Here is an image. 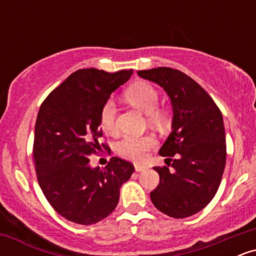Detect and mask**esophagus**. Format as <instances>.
<instances>
[{"mask_svg":"<svg viewBox=\"0 0 256 256\" xmlns=\"http://www.w3.org/2000/svg\"><path fill=\"white\" fill-rule=\"evenodd\" d=\"M144 170H146V166H142V165L134 166V171H136V172H142V171H144Z\"/></svg>","mask_w":256,"mask_h":256,"instance_id":"esophagus-1","label":"esophagus"}]
</instances>
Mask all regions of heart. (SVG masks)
<instances>
[{"label": "heart", "instance_id": "b5f03b06", "mask_svg": "<svg viewBox=\"0 0 256 256\" xmlns=\"http://www.w3.org/2000/svg\"><path fill=\"white\" fill-rule=\"evenodd\" d=\"M126 98L134 107L146 114L148 122L152 125L161 126L166 122L165 110H158V92L152 84L137 82L132 84L125 92ZM100 122L102 128L108 134L116 132V104L113 100H107L100 112ZM156 146V140L152 134L134 136L128 134L118 140L116 150L119 156L128 160L140 161L146 158V152Z\"/></svg>", "mask_w": 256, "mask_h": 256}]
</instances>
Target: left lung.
Instances as JSON below:
<instances>
[{
  "mask_svg": "<svg viewBox=\"0 0 256 256\" xmlns=\"http://www.w3.org/2000/svg\"><path fill=\"white\" fill-rule=\"evenodd\" d=\"M154 82L172 104V132L158 154L172 165L154 167L160 183L150 192L152 204L176 219L196 214L212 201L226 162L225 128L222 112L201 85L170 67L137 71Z\"/></svg>",
  "mask_w": 256,
  "mask_h": 256,
  "instance_id": "obj_1",
  "label": "left lung"
}]
</instances>
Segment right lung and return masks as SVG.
<instances>
[{"label": "right lung", "instance_id": "add662e5", "mask_svg": "<svg viewBox=\"0 0 256 256\" xmlns=\"http://www.w3.org/2000/svg\"><path fill=\"white\" fill-rule=\"evenodd\" d=\"M131 74L132 70H78L49 94L38 110L34 142L38 184L52 207L76 224L107 218L118 204L120 188L134 171L131 162L116 156L104 170L92 168L89 158L102 146L108 149L98 143L100 112Z\"/></svg>", "mask_w": 256, "mask_h": 256}]
</instances>
